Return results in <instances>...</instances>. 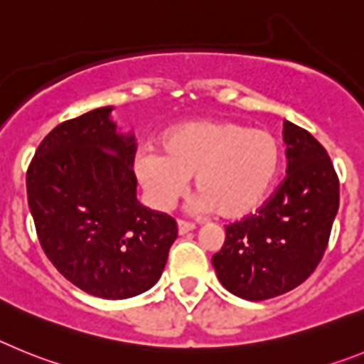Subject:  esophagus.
I'll use <instances>...</instances> for the list:
<instances>
[{"label": "esophagus", "instance_id": "1", "mask_svg": "<svg viewBox=\"0 0 364 364\" xmlns=\"http://www.w3.org/2000/svg\"><path fill=\"white\" fill-rule=\"evenodd\" d=\"M196 225L194 223H190V221H183V219H179L178 221V232L179 234H188L190 230H194Z\"/></svg>", "mask_w": 364, "mask_h": 364}]
</instances>
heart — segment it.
<instances>
[{
  "mask_svg": "<svg viewBox=\"0 0 364 364\" xmlns=\"http://www.w3.org/2000/svg\"><path fill=\"white\" fill-rule=\"evenodd\" d=\"M161 152L141 149L134 172L150 203L168 210L194 176L203 210L237 219L272 194L283 166V146L268 130L228 119H205L168 130Z\"/></svg>",
  "mask_w": 364,
  "mask_h": 364,
  "instance_id": "1",
  "label": "heart"
}]
</instances>
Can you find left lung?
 I'll list each match as a JSON object with an SVG mask.
<instances>
[{
    "instance_id": "1",
    "label": "left lung",
    "mask_w": 364,
    "mask_h": 364,
    "mask_svg": "<svg viewBox=\"0 0 364 364\" xmlns=\"http://www.w3.org/2000/svg\"><path fill=\"white\" fill-rule=\"evenodd\" d=\"M287 176L255 214L225 227L212 257L228 292L248 301L281 296L310 277L328 247L339 208V179L325 146L284 121Z\"/></svg>"
}]
</instances>
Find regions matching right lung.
<instances>
[{
    "mask_svg": "<svg viewBox=\"0 0 364 364\" xmlns=\"http://www.w3.org/2000/svg\"><path fill=\"white\" fill-rule=\"evenodd\" d=\"M112 107L55 127L27 170L28 208L41 248L83 292L127 299L158 283L178 223L136 198L134 136L117 132Z\"/></svg>",
    "mask_w": 364,
    "mask_h": 364,
    "instance_id": "add662e5",
    "label": "right lung"
}]
</instances>
